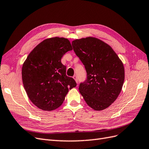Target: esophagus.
Returning <instances> with one entry per match:
<instances>
[{
	"mask_svg": "<svg viewBox=\"0 0 149 149\" xmlns=\"http://www.w3.org/2000/svg\"><path fill=\"white\" fill-rule=\"evenodd\" d=\"M73 78V79L75 80V81H76V83H78V78H77V76L74 75Z\"/></svg>",
	"mask_w": 149,
	"mask_h": 149,
	"instance_id": "34e87169",
	"label": "esophagus"
}]
</instances>
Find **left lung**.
Segmentation results:
<instances>
[{
    "mask_svg": "<svg viewBox=\"0 0 149 149\" xmlns=\"http://www.w3.org/2000/svg\"><path fill=\"white\" fill-rule=\"evenodd\" d=\"M72 46L87 73L79 91L87 104L95 111L106 109L121 91L124 81L123 63L111 46L95 37L76 39Z\"/></svg>",
    "mask_w": 149,
    "mask_h": 149,
    "instance_id": "8db88e82",
    "label": "left lung"
}]
</instances>
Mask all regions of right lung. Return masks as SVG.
<instances>
[{
  "label": "right lung",
  "mask_w": 149,
  "mask_h": 149,
  "mask_svg": "<svg viewBox=\"0 0 149 149\" xmlns=\"http://www.w3.org/2000/svg\"><path fill=\"white\" fill-rule=\"evenodd\" d=\"M70 40L52 37L37 45L28 55L22 68L26 94L39 109L51 111L63 102L69 89L75 88L73 78L66 75L61 58L72 50Z\"/></svg>",
  "instance_id": "add662e5"
}]
</instances>
